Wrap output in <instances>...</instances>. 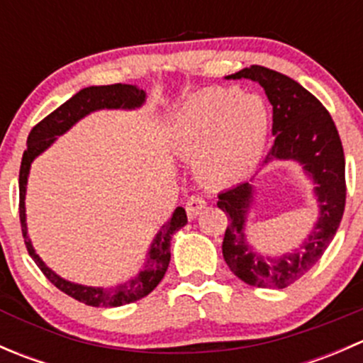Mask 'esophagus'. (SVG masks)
Masks as SVG:
<instances>
[{
    "label": "esophagus",
    "instance_id": "obj_1",
    "mask_svg": "<svg viewBox=\"0 0 363 363\" xmlns=\"http://www.w3.org/2000/svg\"><path fill=\"white\" fill-rule=\"evenodd\" d=\"M205 207H207V202H205L200 195H193L191 199H188V202H186V212H188L189 218H196Z\"/></svg>",
    "mask_w": 363,
    "mask_h": 363
}]
</instances>
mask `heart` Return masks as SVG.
Here are the masks:
<instances>
[{
  "label": "heart",
  "instance_id": "obj_1",
  "mask_svg": "<svg viewBox=\"0 0 363 363\" xmlns=\"http://www.w3.org/2000/svg\"><path fill=\"white\" fill-rule=\"evenodd\" d=\"M269 131L270 113L262 98L239 87H207L172 117L170 145L181 158L196 160L203 182L232 186L256 170Z\"/></svg>",
  "mask_w": 363,
  "mask_h": 363
}]
</instances>
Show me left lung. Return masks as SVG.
I'll list each match as a JSON object with an SVG mask.
<instances>
[{"label": "left lung", "instance_id": "left-lung-1", "mask_svg": "<svg viewBox=\"0 0 363 363\" xmlns=\"http://www.w3.org/2000/svg\"><path fill=\"white\" fill-rule=\"evenodd\" d=\"M225 79H250L265 89L272 105V135L276 137L265 163L295 161L314 184L313 193L320 208L316 225L296 250L281 256L262 255L246 239L255 186L242 182L218 195V207L230 221L223 239L226 265L251 286L283 290L321 258L337 232L346 203L342 144L327 108L290 77L252 65Z\"/></svg>", "mask_w": 363, "mask_h": 363}]
</instances>
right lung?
<instances>
[{
    "label": "right lung",
    "instance_id": "obj_1",
    "mask_svg": "<svg viewBox=\"0 0 363 363\" xmlns=\"http://www.w3.org/2000/svg\"><path fill=\"white\" fill-rule=\"evenodd\" d=\"M145 101V91L131 84H112V86H89L80 89L79 93L73 94L68 101H65L61 107L40 121L31 130L28 137V149L23 155V163H21L19 172V216L21 226H23V237L26 247H28L29 256L35 259L38 269L45 274L47 279L60 288L61 291L93 307H119L124 303H131L135 300L144 298L145 295L151 294L160 281L163 279L164 272L170 263V240L177 230L188 223V216L182 207H177L172 214L170 221L164 223L152 239L151 247L147 251L144 267L138 270L133 279L126 283L116 284V286H84V284L72 283V281L63 279L57 276L52 269L43 263L35 252L31 239L28 237V223H26V186H28L29 168L35 161L36 156L42 155L45 149L56 142L57 137L67 133L73 124L79 123L82 117L89 116L91 112L96 111H133V108L142 107Z\"/></svg>",
    "mask_w": 363,
    "mask_h": 363
}]
</instances>
